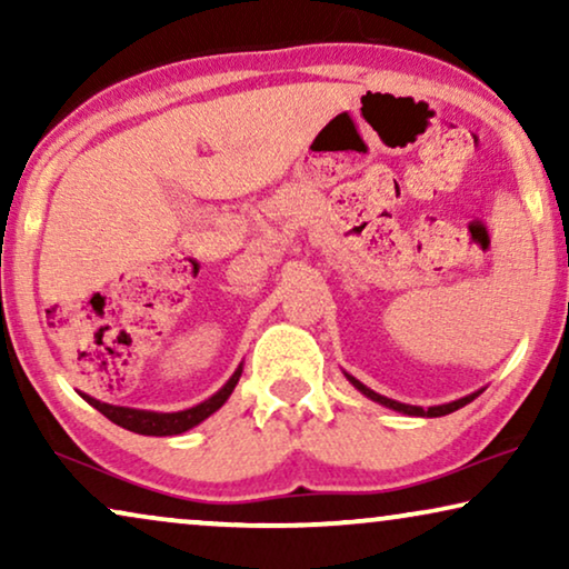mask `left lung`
Instances as JSON below:
<instances>
[{"instance_id": "8db88e82", "label": "left lung", "mask_w": 569, "mask_h": 569, "mask_svg": "<svg viewBox=\"0 0 569 569\" xmlns=\"http://www.w3.org/2000/svg\"><path fill=\"white\" fill-rule=\"evenodd\" d=\"M349 378V383H352L357 391L360 393H365L368 396V399H372V401H378V403H383V407H388V409H393V411H401V415H409V417H446V415H450V411H456V409H461V407H466V403L469 401H473L477 399V396L481 393V391H477V393H469V396H463V399H458V401H450V403H440V407H430V409H422V407H411V403H401V401H393V399H386V396H380V393H376L372 391V388H368V386H362L360 380L357 378H352V376H347Z\"/></svg>"}]
</instances>
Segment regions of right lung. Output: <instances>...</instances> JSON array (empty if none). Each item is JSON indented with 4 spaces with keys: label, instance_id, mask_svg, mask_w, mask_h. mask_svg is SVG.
I'll return each mask as SVG.
<instances>
[{
    "label": "right lung",
    "instance_id": "1",
    "mask_svg": "<svg viewBox=\"0 0 569 569\" xmlns=\"http://www.w3.org/2000/svg\"><path fill=\"white\" fill-rule=\"evenodd\" d=\"M240 372H243V365H238V370L232 372L228 383H224L214 396H209L207 401L197 403V407L183 409V411H147V409H131V407H113V403L98 401L92 396L80 393L90 407H96L100 415L111 419L113 425L123 427V430H131L137 435H154V438H166V435H181L199 422H204L209 415H214L217 409L222 407L224 401L230 399L232 388L238 386Z\"/></svg>",
    "mask_w": 569,
    "mask_h": 569
}]
</instances>
